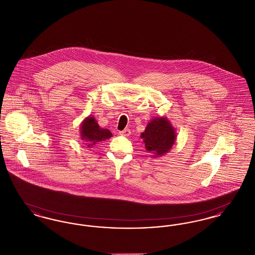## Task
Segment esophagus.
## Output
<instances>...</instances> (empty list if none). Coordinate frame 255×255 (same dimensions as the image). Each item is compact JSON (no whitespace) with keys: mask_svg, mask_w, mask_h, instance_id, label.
I'll return each instance as SVG.
<instances>
[{"mask_svg":"<svg viewBox=\"0 0 255 255\" xmlns=\"http://www.w3.org/2000/svg\"><path fill=\"white\" fill-rule=\"evenodd\" d=\"M130 133H131V131H130L129 129H124V130H122V131H120V134L124 135V136L130 135Z\"/></svg>","mask_w":255,"mask_h":255,"instance_id":"esophagus-1","label":"esophagus"}]
</instances>
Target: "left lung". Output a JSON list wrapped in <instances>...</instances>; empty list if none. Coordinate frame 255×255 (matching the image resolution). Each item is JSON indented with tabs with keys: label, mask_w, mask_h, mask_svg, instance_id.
<instances>
[{
	"label": "left lung",
	"mask_w": 255,
	"mask_h": 255,
	"mask_svg": "<svg viewBox=\"0 0 255 255\" xmlns=\"http://www.w3.org/2000/svg\"><path fill=\"white\" fill-rule=\"evenodd\" d=\"M141 137L144 139L146 150L162 156L171 149L176 136L169 122L164 118H158L148 123Z\"/></svg>",
	"instance_id": "1"
}]
</instances>
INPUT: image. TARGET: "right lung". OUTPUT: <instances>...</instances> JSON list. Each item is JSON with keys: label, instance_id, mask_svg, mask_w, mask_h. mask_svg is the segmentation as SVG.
<instances>
[{"label": "right lung", "instance_id": "add662e5", "mask_svg": "<svg viewBox=\"0 0 255 255\" xmlns=\"http://www.w3.org/2000/svg\"><path fill=\"white\" fill-rule=\"evenodd\" d=\"M81 138L85 140L88 146L95 145L98 141L105 140L112 136V133L108 129L99 127L94 117L87 118L81 125Z\"/></svg>", "mask_w": 255, "mask_h": 255}]
</instances>
